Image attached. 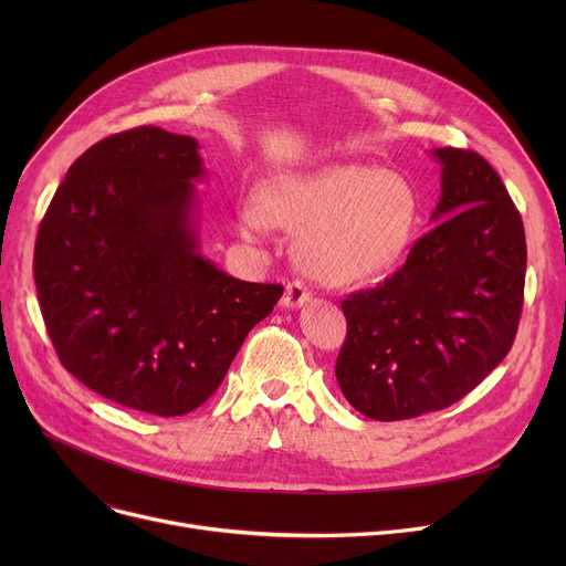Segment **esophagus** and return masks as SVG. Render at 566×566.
<instances>
[{"label": "esophagus", "mask_w": 566, "mask_h": 566, "mask_svg": "<svg viewBox=\"0 0 566 566\" xmlns=\"http://www.w3.org/2000/svg\"><path fill=\"white\" fill-rule=\"evenodd\" d=\"M312 301V291H310V286L305 284V282H289L286 284V291H284V298H282V303H284V307H289V310H298V307H303V305H307Z\"/></svg>", "instance_id": "esophagus-1"}]
</instances>
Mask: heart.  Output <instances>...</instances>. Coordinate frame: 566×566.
<instances>
[{"label": "heart", "instance_id": "heart-1", "mask_svg": "<svg viewBox=\"0 0 566 566\" xmlns=\"http://www.w3.org/2000/svg\"><path fill=\"white\" fill-rule=\"evenodd\" d=\"M418 197L397 171L367 165H328L307 174L273 176L256 201H245L235 224L250 243L273 227L298 233V261L321 282L360 284L382 275L406 254Z\"/></svg>", "mask_w": 566, "mask_h": 566}]
</instances>
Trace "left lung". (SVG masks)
Returning a JSON list of instances; mask_svg holds the SVG:
<instances>
[{"label": "left lung", "mask_w": 566, "mask_h": 566, "mask_svg": "<svg viewBox=\"0 0 566 566\" xmlns=\"http://www.w3.org/2000/svg\"><path fill=\"white\" fill-rule=\"evenodd\" d=\"M440 165L436 224L380 286L342 303L346 401L395 422L463 399L510 353L523 310L525 231L495 169L461 148Z\"/></svg>", "instance_id": "8db88e82"}]
</instances>
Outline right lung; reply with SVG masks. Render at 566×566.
<instances>
[{
  "label": "right lung",
  "mask_w": 566,
  "mask_h": 566,
  "mask_svg": "<svg viewBox=\"0 0 566 566\" xmlns=\"http://www.w3.org/2000/svg\"><path fill=\"white\" fill-rule=\"evenodd\" d=\"M199 142L109 135L66 171L41 222L34 280L59 360L88 390L174 418L211 397L282 298L201 254Z\"/></svg>",
  "instance_id": "add662e5"
}]
</instances>
